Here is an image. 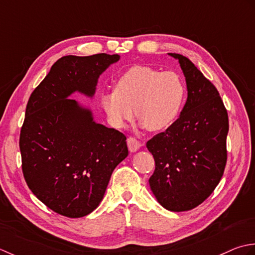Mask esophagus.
Listing matches in <instances>:
<instances>
[{"mask_svg":"<svg viewBox=\"0 0 255 255\" xmlns=\"http://www.w3.org/2000/svg\"><path fill=\"white\" fill-rule=\"evenodd\" d=\"M127 142H128V147L129 152H133V153L136 152V150L142 146L141 142L137 141L135 137H128Z\"/></svg>","mask_w":255,"mask_h":255,"instance_id":"obj_1","label":"esophagus"}]
</instances>
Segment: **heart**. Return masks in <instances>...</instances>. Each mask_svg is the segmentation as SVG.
I'll list each match as a JSON object with an SVG mask.
<instances>
[{
    "label": "heart",
    "mask_w": 255,
    "mask_h": 255,
    "mask_svg": "<svg viewBox=\"0 0 255 255\" xmlns=\"http://www.w3.org/2000/svg\"><path fill=\"white\" fill-rule=\"evenodd\" d=\"M186 87L174 71L162 72L148 66H133L116 82V90L101 93L109 121L122 128L135 114L141 127L162 131L171 126L183 109Z\"/></svg>",
    "instance_id": "obj_1"
}]
</instances>
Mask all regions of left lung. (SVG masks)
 Returning a JSON list of instances; mask_svg holds the SVG:
<instances>
[{"instance_id":"8db88e82","label":"left lung","mask_w":255,"mask_h":255,"mask_svg":"<svg viewBox=\"0 0 255 255\" xmlns=\"http://www.w3.org/2000/svg\"><path fill=\"white\" fill-rule=\"evenodd\" d=\"M168 55L183 70L187 100L177 120L146 143L155 159L148 183L160 206L179 212L200 205L219 184L229 122L216 87L187 57Z\"/></svg>"}]
</instances>
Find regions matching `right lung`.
<instances>
[{"mask_svg":"<svg viewBox=\"0 0 255 255\" xmlns=\"http://www.w3.org/2000/svg\"><path fill=\"white\" fill-rule=\"evenodd\" d=\"M119 60L118 54L61 57L26 106L19 136L24 178L59 215L81 218L95 210L128 155L126 135L96 122L90 107L70 99H93L99 77Z\"/></svg>","mask_w":255,"mask_h":255,"instance_id":"add662e5","label":"right lung"}]
</instances>
